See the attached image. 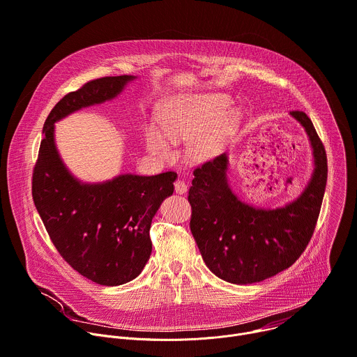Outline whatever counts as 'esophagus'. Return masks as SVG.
Segmentation results:
<instances>
[{"label":"esophagus","mask_w":357,"mask_h":357,"mask_svg":"<svg viewBox=\"0 0 357 357\" xmlns=\"http://www.w3.org/2000/svg\"><path fill=\"white\" fill-rule=\"evenodd\" d=\"M187 184L183 181V180H177L176 183H174V191L177 192V194H185L187 192Z\"/></svg>","instance_id":"obj_1"}]
</instances>
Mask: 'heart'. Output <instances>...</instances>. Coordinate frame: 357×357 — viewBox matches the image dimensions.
<instances>
[{
	"mask_svg": "<svg viewBox=\"0 0 357 357\" xmlns=\"http://www.w3.org/2000/svg\"><path fill=\"white\" fill-rule=\"evenodd\" d=\"M229 100L222 94H183L169 98L159 111L156 123L145 132L148 151L160 158L173 155V144L188 142L187 153L195 163L217 158L241 125V112L225 111Z\"/></svg>",
	"mask_w": 357,
	"mask_h": 357,
	"instance_id": "b5f03b06",
	"label": "heart"
}]
</instances>
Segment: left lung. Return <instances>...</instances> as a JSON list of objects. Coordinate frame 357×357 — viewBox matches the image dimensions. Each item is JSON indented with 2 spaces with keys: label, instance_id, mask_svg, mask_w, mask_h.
Listing matches in <instances>:
<instances>
[{
  "label": "left lung",
  "instance_id": "left-lung-1",
  "mask_svg": "<svg viewBox=\"0 0 357 357\" xmlns=\"http://www.w3.org/2000/svg\"><path fill=\"white\" fill-rule=\"evenodd\" d=\"M290 115L312 149V173L301 194L277 208L255 206L232 190L227 153L194 170L188 201L191 234L206 267L232 284H253L289 268L307 248L325 194L326 153L303 111Z\"/></svg>",
  "mask_w": 357,
  "mask_h": 357
}]
</instances>
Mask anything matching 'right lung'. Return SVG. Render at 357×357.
Here are the masks:
<instances>
[{
  "label": "right lung",
  "mask_w": 357,
  "mask_h": 357,
  "mask_svg": "<svg viewBox=\"0 0 357 357\" xmlns=\"http://www.w3.org/2000/svg\"><path fill=\"white\" fill-rule=\"evenodd\" d=\"M136 79L102 77L64 96L43 125L32 180L35 206L59 253L82 275L108 287L121 286L144 270L152 253V220L173 194L177 174L122 173L105 181H83L64 165L54 125L70 114L116 98Z\"/></svg>",
  "instance_id": "add662e5"
}]
</instances>
